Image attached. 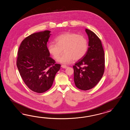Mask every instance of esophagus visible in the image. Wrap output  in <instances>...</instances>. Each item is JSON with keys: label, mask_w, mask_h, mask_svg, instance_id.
I'll use <instances>...</instances> for the list:
<instances>
[{"label": "esophagus", "mask_w": 130, "mask_h": 130, "mask_svg": "<svg viewBox=\"0 0 130 130\" xmlns=\"http://www.w3.org/2000/svg\"><path fill=\"white\" fill-rule=\"evenodd\" d=\"M61 67L62 68H64V69H66L68 68V67L66 66V65H62Z\"/></svg>", "instance_id": "1"}]
</instances>
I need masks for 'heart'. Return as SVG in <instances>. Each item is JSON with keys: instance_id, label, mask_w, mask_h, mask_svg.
I'll return each instance as SVG.
<instances>
[{"instance_id": "heart-1", "label": "heart", "mask_w": 130, "mask_h": 130, "mask_svg": "<svg viewBox=\"0 0 130 130\" xmlns=\"http://www.w3.org/2000/svg\"><path fill=\"white\" fill-rule=\"evenodd\" d=\"M56 43L51 42L48 45V51L55 59H57L64 50L58 61L69 64L74 60L77 61L86 54L88 49V40L84 35L74 32H66L56 38Z\"/></svg>"}]
</instances>
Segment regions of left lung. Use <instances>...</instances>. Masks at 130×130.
I'll return each instance as SVG.
<instances>
[{
  "label": "left lung",
  "instance_id": "obj_1",
  "mask_svg": "<svg viewBox=\"0 0 130 130\" xmlns=\"http://www.w3.org/2000/svg\"><path fill=\"white\" fill-rule=\"evenodd\" d=\"M89 38V48L86 54L73 66L74 79L79 89L87 90L98 84L104 75V53L100 39L89 29H85Z\"/></svg>",
  "mask_w": 130,
  "mask_h": 130
}]
</instances>
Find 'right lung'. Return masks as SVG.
<instances>
[{
  "instance_id": "right-lung-1",
  "label": "right lung",
  "mask_w": 130,
  "mask_h": 130,
  "mask_svg": "<svg viewBox=\"0 0 130 130\" xmlns=\"http://www.w3.org/2000/svg\"><path fill=\"white\" fill-rule=\"evenodd\" d=\"M50 31L30 35L22 41L18 52L17 66L26 86L32 91L46 92L52 86L61 65L50 57L47 42Z\"/></svg>"
}]
</instances>
